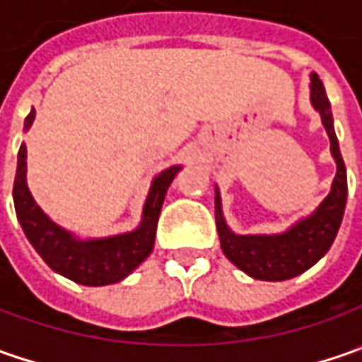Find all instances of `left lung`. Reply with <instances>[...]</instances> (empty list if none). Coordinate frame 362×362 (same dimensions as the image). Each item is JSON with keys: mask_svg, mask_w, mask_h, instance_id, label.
Listing matches in <instances>:
<instances>
[{"mask_svg": "<svg viewBox=\"0 0 362 362\" xmlns=\"http://www.w3.org/2000/svg\"><path fill=\"white\" fill-rule=\"evenodd\" d=\"M310 100L322 115V124L330 139V151L337 160V177L328 197L308 219H302L282 235H235L228 230L221 217L219 193L216 195L217 231L223 254L231 262L257 280H288L314 266L330 250L341 228L344 205H346V169L341 157L339 141L332 127V112L327 90L320 78L313 74Z\"/></svg>", "mask_w": 362, "mask_h": 362, "instance_id": "1", "label": "left lung"}]
</instances>
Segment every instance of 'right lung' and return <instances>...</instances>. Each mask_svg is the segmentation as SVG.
I'll list each match as a JSON object with an SVG mask.
<instances>
[{
    "label": "right lung",
    "instance_id": "1",
    "mask_svg": "<svg viewBox=\"0 0 362 362\" xmlns=\"http://www.w3.org/2000/svg\"><path fill=\"white\" fill-rule=\"evenodd\" d=\"M34 117L35 110H32L25 119V129H30ZM179 169L181 167L175 165L155 177L143 209V223L139 226V230L106 240L80 242L74 240L68 231L58 228L54 221H49L48 216L35 205L25 183V145H21L13 181V205L25 238L52 270L78 284H115L127 278L153 252L160 205L165 202V193Z\"/></svg>",
    "mask_w": 362,
    "mask_h": 362
}]
</instances>
